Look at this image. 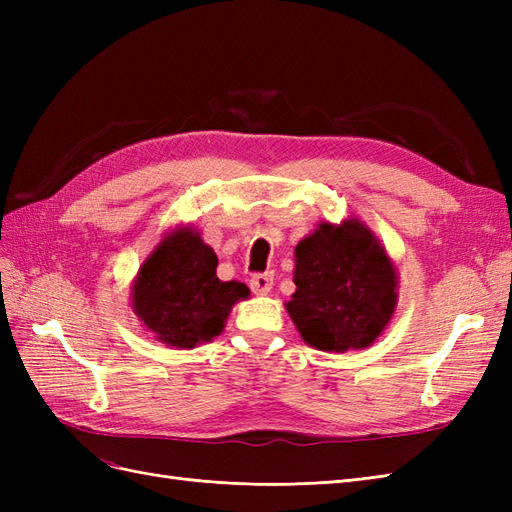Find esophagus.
I'll return each mask as SVG.
<instances>
[{
    "instance_id": "1",
    "label": "esophagus",
    "mask_w": 512,
    "mask_h": 512,
    "mask_svg": "<svg viewBox=\"0 0 512 512\" xmlns=\"http://www.w3.org/2000/svg\"><path fill=\"white\" fill-rule=\"evenodd\" d=\"M250 288H252L256 294H267V292H271V288H273V275H271V273H256V275H252Z\"/></svg>"
}]
</instances>
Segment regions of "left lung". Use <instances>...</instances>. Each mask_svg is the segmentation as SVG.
<instances>
[{
  "label": "left lung",
  "mask_w": 512,
  "mask_h": 512,
  "mask_svg": "<svg viewBox=\"0 0 512 512\" xmlns=\"http://www.w3.org/2000/svg\"><path fill=\"white\" fill-rule=\"evenodd\" d=\"M294 294L286 305L307 346L365 350L389 327L399 277L380 239L361 220L320 222L294 247Z\"/></svg>",
  "instance_id": "obj_1"
}]
</instances>
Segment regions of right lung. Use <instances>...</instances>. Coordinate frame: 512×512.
<instances>
[{
    "mask_svg": "<svg viewBox=\"0 0 512 512\" xmlns=\"http://www.w3.org/2000/svg\"><path fill=\"white\" fill-rule=\"evenodd\" d=\"M218 256L194 226H177L153 247L138 269L130 301L134 314L158 342L179 350L218 337L230 309L250 297L241 282H222Z\"/></svg>",
    "mask_w": 512,
    "mask_h": 512,
    "instance_id": "obj_1",
    "label": "right lung"
}]
</instances>
